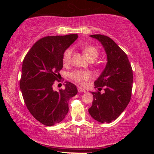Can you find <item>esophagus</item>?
<instances>
[{
  "instance_id": "obj_1",
  "label": "esophagus",
  "mask_w": 154,
  "mask_h": 154,
  "mask_svg": "<svg viewBox=\"0 0 154 154\" xmlns=\"http://www.w3.org/2000/svg\"><path fill=\"white\" fill-rule=\"evenodd\" d=\"M77 90H78V92H86V91L85 90V89H83V88H81V87H78Z\"/></svg>"
}]
</instances>
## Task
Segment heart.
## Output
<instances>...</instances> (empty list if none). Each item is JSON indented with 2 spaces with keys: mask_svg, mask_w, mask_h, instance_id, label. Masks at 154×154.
<instances>
[{
  "mask_svg": "<svg viewBox=\"0 0 154 154\" xmlns=\"http://www.w3.org/2000/svg\"><path fill=\"white\" fill-rule=\"evenodd\" d=\"M82 50L83 54L89 60H96L98 56V49L95 48L94 46L90 45L85 47L84 48L82 49ZM72 53H73V50H72V48H68L66 50H65L63 54V58H62L64 64L69 63L70 61H71ZM70 77H71L72 80L78 83H82L83 81H86L90 79V75L89 72L79 71L72 72L70 74Z\"/></svg>",
  "mask_w": 154,
  "mask_h": 154,
  "instance_id": "obj_1",
  "label": "heart"
}]
</instances>
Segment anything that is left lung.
<instances>
[{"instance_id":"8db88e82","label":"left lung","mask_w":154,"mask_h":154,"mask_svg":"<svg viewBox=\"0 0 154 154\" xmlns=\"http://www.w3.org/2000/svg\"><path fill=\"white\" fill-rule=\"evenodd\" d=\"M91 37L102 44L107 62L102 73L94 82L95 88L105 92H92V105L88 109L95 120L110 123L124 111L131 98L133 75L125 52L107 36L92 35Z\"/></svg>"}]
</instances>
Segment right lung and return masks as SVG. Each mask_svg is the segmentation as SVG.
I'll use <instances>...</instances> for the list:
<instances>
[{
  "instance_id": "1",
  "label": "right lung",
  "mask_w": 154,
  "mask_h": 154,
  "mask_svg": "<svg viewBox=\"0 0 154 154\" xmlns=\"http://www.w3.org/2000/svg\"><path fill=\"white\" fill-rule=\"evenodd\" d=\"M77 38L76 34L45 36L34 44L23 61L20 82L23 98L34 118L45 126L63 120L69 100L77 94L75 85L69 82L58 92L52 87L63 67L64 52Z\"/></svg>"
}]
</instances>
